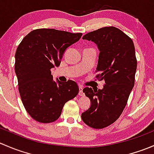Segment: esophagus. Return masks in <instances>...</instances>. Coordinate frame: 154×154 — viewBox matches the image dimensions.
I'll use <instances>...</instances> for the list:
<instances>
[{
    "label": "esophagus",
    "instance_id": "1",
    "mask_svg": "<svg viewBox=\"0 0 154 154\" xmlns=\"http://www.w3.org/2000/svg\"><path fill=\"white\" fill-rule=\"evenodd\" d=\"M83 86H79V95L82 96L84 94V93H83Z\"/></svg>",
    "mask_w": 154,
    "mask_h": 154
}]
</instances>
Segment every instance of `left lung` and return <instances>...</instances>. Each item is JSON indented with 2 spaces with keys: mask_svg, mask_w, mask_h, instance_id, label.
<instances>
[{
  "mask_svg": "<svg viewBox=\"0 0 154 154\" xmlns=\"http://www.w3.org/2000/svg\"><path fill=\"white\" fill-rule=\"evenodd\" d=\"M83 39L97 45L100 54L96 71L100 74L96 77L105 83L102 89L83 88L91 106L81 118L89 127L102 129L119 119L134 86L137 68L135 47L128 35L114 27L88 32Z\"/></svg>",
  "mask_w": 154,
  "mask_h": 154,
  "instance_id": "left-lung-1",
  "label": "left lung"
}]
</instances>
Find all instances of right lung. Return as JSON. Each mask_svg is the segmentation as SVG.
I'll return each mask as SVG.
<instances>
[{"label":"right lung","mask_w":154,"mask_h":154,"mask_svg":"<svg viewBox=\"0 0 154 154\" xmlns=\"http://www.w3.org/2000/svg\"><path fill=\"white\" fill-rule=\"evenodd\" d=\"M83 34L37 29L22 39L15 52V71L21 100L28 114L41 123L60 118L65 103L78 94L76 82L53 80L51 68L60 66L66 49Z\"/></svg>","instance_id":"obj_1"}]
</instances>
